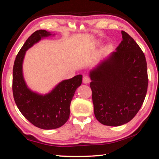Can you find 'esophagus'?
<instances>
[{"instance_id": "esophagus-1", "label": "esophagus", "mask_w": 159, "mask_h": 159, "mask_svg": "<svg viewBox=\"0 0 159 159\" xmlns=\"http://www.w3.org/2000/svg\"><path fill=\"white\" fill-rule=\"evenodd\" d=\"M90 81H91L90 79L88 76H85L83 77V83H85V84H88V83H90Z\"/></svg>"}]
</instances>
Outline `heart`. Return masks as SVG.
Returning <instances> with one entry per match:
<instances>
[{"label":"heart","mask_w":159,"mask_h":159,"mask_svg":"<svg viewBox=\"0 0 159 159\" xmlns=\"http://www.w3.org/2000/svg\"><path fill=\"white\" fill-rule=\"evenodd\" d=\"M99 44V41H98V42L96 43V45H98Z\"/></svg>","instance_id":"b5f03b06"}]
</instances>
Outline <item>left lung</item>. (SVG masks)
<instances>
[{
  "label": "left lung",
  "instance_id": "8db88e82",
  "mask_svg": "<svg viewBox=\"0 0 159 159\" xmlns=\"http://www.w3.org/2000/svg\"><path fill=\"white\" fill-rule=\"evenodd\" d=\"M115 52L90 70L94 113L99 123L119 126L134 117L146 97L148 76L145 56L130 35L121 31Z\"/></svg>",
  "mask_w": 159,
  "mask_h": 159
}]
</instances>
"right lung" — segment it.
<instances>
[{
	"label": "right lung",
	"mask_w": 159,
	"mask_h": 159,
	"mask_svg": "<svg viewBox=\"0 0 159 159\" xmlns=\"http://www.w3.org/2000/svg\"><path fill=\"white\" fill-rule=\"evenodd\" d=\"M55 35L45 30L35 31L21 48L13 66L12 92L15 103L29 122L44 130L58 128L68 120L71 102L83 79L79 74L61 80L45 94L35 92L29 88L23 74L26 52L42 39Z\"/></svg>",
	"instance_id": "right-lung-1"
}]
</instances>
